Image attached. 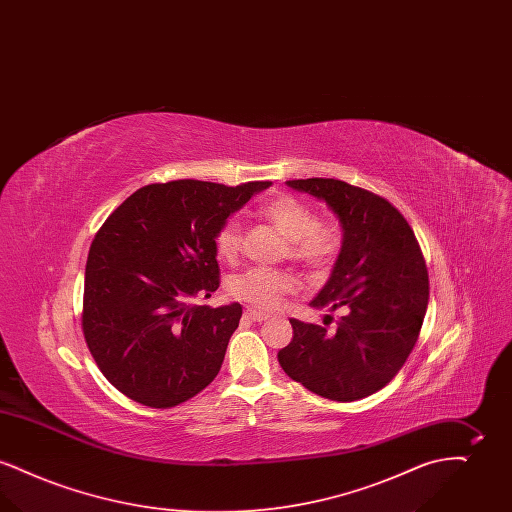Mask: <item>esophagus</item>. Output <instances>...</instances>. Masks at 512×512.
Returning <instances> with one entry per match:
<instances>
[{"mask_svg":"<svg viewBox=\"0 0 512 512\" xmlns=\"http://www.w3.org/2000/svg\"><path fill=\"white\" fill-rule=\"evenodd\" d=\"M245 317L249 318V320H253V322H263V320H267L268 315L261 313V311H255V309H247V311H245Z\"/></svg>","mask_w":512,"mask_h":512,"instance_id":"esophagus-1","label":"esophagus"}]
</instances>
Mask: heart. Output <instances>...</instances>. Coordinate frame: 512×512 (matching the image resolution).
<instances>
[{
    "label": "heart",
    "instance_id": "1",
    "mask_svg": "<svg viewBox=\"0 0 512 512\" xmlns=\"http://www.w3.org/2000/svg\"><path fill=\"white\" fill-rule=\"evenodd\" d=\"M259 215L270 222L286 240L293 261L313 272H326L334 265L341 247L340 228L332 222L317 220L315 211L292 195H276L261 205ZM242 236L238 220L228 219L215 236L220 259L232 261L240 253ZM297 286L295 276L286 270L249 268L230 278V293L257 309L272 311L286 293Z\"/></svg>",
    "mask_w": 512,
    "mask_h": 512
}]
</instances>
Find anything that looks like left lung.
I'll use <instances>...</instances> for the list:
<instances>
[{"instance_id":"8db88e82","label":"left lung","mask_w":512,"mask_h":512,"mask_svg":"<svg viewBox=\"0 0 512 512\" xmlns=\"http://www.w3.org/2000/svg\"><path fill=\"white\" fill-rule=\"evenodd\" d=\"M286 184L324 201L340 220V255L309 305L341 317L336 330L292 318L293 338L278 363L320 397L363 399L390 384L418 340L430 295L420 245L380 195L334 178Z\"/></svg>"}]
</instances>
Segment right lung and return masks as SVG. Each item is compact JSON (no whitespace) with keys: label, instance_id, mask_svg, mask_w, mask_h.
<instances>
[{"label":"right lung","instance_id":"obj_1","mask_svg":"<svg viewBox=\"0 0 512 512\" xmlns=\"http://www.w3.org/2000/svg\"><path fill=\"white\" fill-rule=\"evenodd\" d=\"M270 182L149 184L99 228L86 263L82 330L103 376L136 403L169 409L219 374L242 305H201L219 288L215 236Z\"/></svg>","mask_w":512,"mask_h":512}]
</instances>
